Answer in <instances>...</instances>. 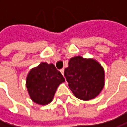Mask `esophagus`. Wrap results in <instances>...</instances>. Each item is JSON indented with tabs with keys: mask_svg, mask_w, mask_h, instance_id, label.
<instances>
[{
	"mask_svg": "<svg viewBox=\"0 0 127 127\" xmlns=\"http://www.w3.org/2000/svg\"><path fill=\"white\" fill-rule=\"evenodd\" d=\"M60 72L62 73V75H64V72H65V69H64V68H62V69L60 70Z\"/></svg>",
	"mask_w": 127,
	"mask_h": 127,
	"instance_id": "34e87169",
	"label": "esophagus"
}]
</instances>
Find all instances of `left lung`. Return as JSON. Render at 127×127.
<instances>
[{
	"label": "left lung",
	"mask_w": 127,
	"mask_h": 127,
	"mask_svg": "<svg viewBox=\"0 0 127 127\" xmlns=\"http://www.w3.org/2000/svg\"><path fill=\"white\" fill-rule=\"evenodd\" d=\"M65 77L74 95L82 100L97 97L105 84L102 65L94 59L80 56L70 59L68 67L65 69Z\"/></svg>",
	"instance_id": "left-lung-1"
}]
</instances>
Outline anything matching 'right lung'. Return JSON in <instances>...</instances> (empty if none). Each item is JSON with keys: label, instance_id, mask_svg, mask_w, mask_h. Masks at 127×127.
<instances>
[{"label": "right lung", "instance_id": "add662e5", "mask_svg": "<svg viewBox=\"0 0 127 127\" xmlns=\"http://www.w3.org/2000/svg\"><path fill=\"white\" fill-rule=\"evenodd\" d=\"M64 81V77L54 65L42 62L29 71L26 87L33 102L46 105L52 100L59 85Z\"/></svg>", "mask_w": 127, "mask_h": 127}]
</instances>
